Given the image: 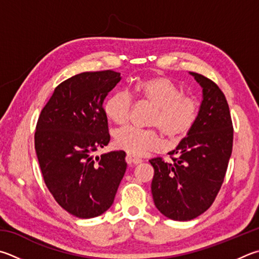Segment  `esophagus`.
Instances as JSON below:
<instances>
[{"mask_svg": "<svg viewBox=\"0 0 259 259\" xmlns=\"http://www.w3.org/2000/svg\"><path fill=\"white\" fill-rule=\"evenodd\" d=\"M125 161H126V163L129 164V165H137V164L143 162V159L139 158V157H135V156H133V155L128 154V155H126V157H125Z\"/></svg>", "mask_w": 259, "mask_h": 259, "instance_id": "1", "label": "esophagus"}]
</instances>
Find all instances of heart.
Listing matches in <instances>:
<instances>
[{"instance_id":"heart-1","label":"heart","mask_w":259,"mask_h":259,"mask_svg":"<svg viewBox=\"0 0 259 259\" xmlns=\"http://www.w3.org/2000/svg\"><path fill=\"white\" fill-rule=\"evenodd\" d=\"M139 100L154 106L148 124L156 126L165 137L176 142L185 137L194 128L199 116V103L194 96L182 94V89L164 76L142 79L134 84ZM133 98L129 94L117 92L104 102V112L115 124H123L129 119ZM117 148L133 155H142L161 147V138L155 129H140L126 125L115 131Z\"/></svg>"}]
</instances>
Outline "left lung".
I'll use <instances>...</instances> for the list:
<instances>
[{
  "mask_svg": "<svg viewBox=\"0 0 259 259\" xmlns=\"http://www.w3.org/2000/svg\"><path fill=\"white\" fill-rule=\"evenodd\" d=\"M203 88L194 128L176 149L172 161L149 159L154 167L152 195L157 209L175 221H190L207 210L227 173L233 145V125L223 92L203 74L190 72Z\"/></svg>",
  "mask_w": 259,
  "mask_h": 259,
  "instance_id": "obj_1",
  "label": "left lung"
}]
</instances>
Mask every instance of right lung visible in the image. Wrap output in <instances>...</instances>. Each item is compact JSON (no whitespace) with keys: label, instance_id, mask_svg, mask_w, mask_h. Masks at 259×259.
I'll use <instances>...</instances> for the list:
<instances>
[{"label":"right lung","instance_id":"add662e5","mask_svg":"<svg viewBox=\"0 0 259 259\" xmlns=\"http://www.w3.org/2000/svg\"><path fill=\"white\" fill-rule=\"evenodd\" d=\"M120 73L82 72L61 82L41 110L35 149L46 187L61 207L79 219L104 213L124 176L123 150L92 156L110 143L103 102Z\"/></svg>","mask_w":259,"mask_h":259}]
</instances>
